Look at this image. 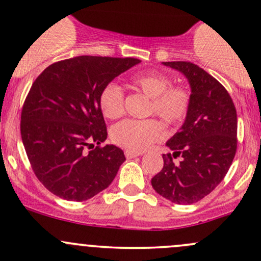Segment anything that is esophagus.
I'll list each match as a JSON object with an SVG mask.
<instances>
[{
  "mask_svg": "<svg viewBox=\"0 0 261 261\" xmlns=\"http://www.w3.org/2000/svg\"><path fill=\"white\" fill-rule=\"evenodd\" d=\"M140 154H141V152H135V151H130V150L125 151L126 159H134V157L140 156Z\"/></svg>",
  "mask_w": 261,
  "mask_h": 261,
  "instance_id": "1",
  "label": "esophagus"
}]
</instances>
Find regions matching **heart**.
<instances>
[{
    "label": "heart",
    "instance_id": "1",
    "mask_svg": "<svg viewBox=\"0 0 261 261\" xmlns=\"http://www.w3.org/2000/svg\"><path fill=\"white\" fill-rule=\"evenodd\" d=\"M133 85L151 99L150 111L168 125H179L188 115L191 94L181 87H171L172 82L159 71H146L133 79ZM102 115L117 119L124 113V91L116 83L105 85L99 96ZM165 135L163 126L157 120L127 119L111 128L114 144L126 150L142 152Z\"/></svg>",
    "mask_w": 261,
    "mask_h": 261
}]
</instances>
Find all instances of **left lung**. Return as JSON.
I'll return each mask as SVG.
<instances>
[{
  "label": "left lung",
  "mask_w": 261,
  "mask_h": 261,
  "mask_svg": "<svg viewBox=\"0 0 261 261\" xmlns=\"http://www.w3.org/2000/svg\"><path fill=\"white\" fill-rule=\"evenodd\" d=\"M179 71L191 87V107L178 133L166 142L163 167L151 179L153 190L176 204H193L216 190L237 151L238 120L225 88L190 62H163ZM181 156L174 163L173 157Z\"/></svg>",
  "instance_id": "left-lung-1"
}]
</instances>
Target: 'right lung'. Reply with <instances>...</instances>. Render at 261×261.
<instances>
[{"label": "right lung", "mask_w": 261, "mask_h": 261, "mask_svg": "<svg viewBox=\"0 0 261 261\" xmlns=\"http://www.w3.org/2000/svg\"><path fill=\"white\" fill-rule=\"evenodd\" d=\"M140 62L75 57L45 68L31 87L22 108V142L37 178L59 198L90 199L115 178L126 159L115 145L100 146L108 133L99 96Z\"/></svg>", "instance_id": "right-lung-1"}]
</instances>
